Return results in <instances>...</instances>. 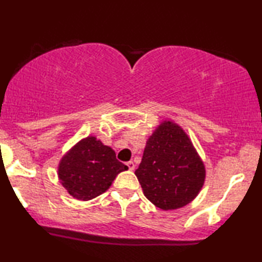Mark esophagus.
I'll return each mask as SVG.
<instances>
[{
    "label": "esophagus",
    "instance_id": "34e87169",
    "mask_svg": "<svg viewBox=\"0 0 262 262\" xmlns=\"http://www.w3.org/2000/svg\"><path fill=\"white\" fill-rule=\"evenodd\" d=\"M127 166H128V168L130 169V171H133V169L135 168V164L133 163V161H128V163H127Z\"/></svg>",
    "mask_w": 262,
    "mask_h": 262
}]
</instances>
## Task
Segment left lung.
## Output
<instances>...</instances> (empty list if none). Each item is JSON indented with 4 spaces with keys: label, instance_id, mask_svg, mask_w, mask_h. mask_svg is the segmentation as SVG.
Instances as JSON below:
<instances>
[{
    "label": "left lung",
    "instance_id": "1",
    "mask_svg": "<svg viewBox=\"0 0 262 262\" xmlns=\"http://www.w3.org/2000/svg\"><path fill=\"white\" fill-rule=\"evenodd\" d=\"M135 176L147 200L163 210H174L197 197L205 167L186 133L164 121L147 140Z\"/></svg>",
    "mask_w": 262,
    "mask_h": 262
}]
</instances>
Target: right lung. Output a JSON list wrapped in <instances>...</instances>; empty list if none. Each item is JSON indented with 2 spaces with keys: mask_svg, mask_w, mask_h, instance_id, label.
Returning <instances> with one entry per match:
<instances>
[{
  "mask_svg": "<svg viewBox=\"0 0 262 262\" xmlns=\"http://www.w3.org/2000/svg\"><path fill=\"white\" fill-rule=\"evenodd\" d=\"M126 169L112 147L103 145L95 136H88L61 158L58 177L73 198L89 201L105 192L116 176Z\"/></svg>",
  "mask_w": 262,
  "mask_h": 262,
  "instance_id": "add662e5",
  "label": "right lung"
}]
</instances>
